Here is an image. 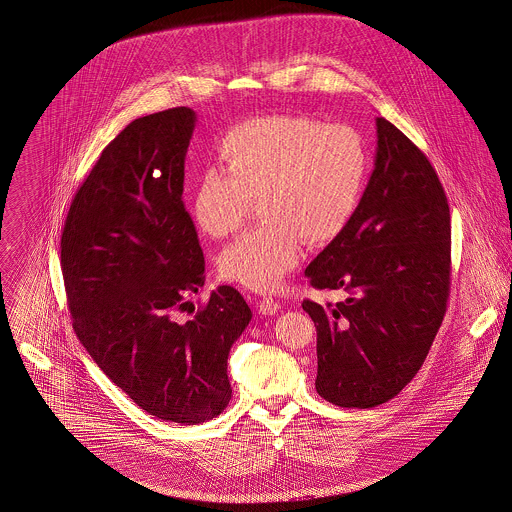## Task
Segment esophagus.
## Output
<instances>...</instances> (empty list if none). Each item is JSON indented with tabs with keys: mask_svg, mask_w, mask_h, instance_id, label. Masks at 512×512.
I'll use <instances>...</instances> for the list:
<instances>
[{
	"mask_svg": "<svg viewBox=\"0 0 512 512\" xmlns=\"http://www.w3.org/2000/svg\"><path fill=\"white\" fill-rule=\"evenodd\" d=\"M279 308H281V303H279L277 299H273V297H264V299L258 303V312H260V314H268V316L275 314Z\"/></svg>",
	"mask_w": 512,
	"mask_h": 512,
	"instance_id": "1",
	"label": "esophagus"
}]
</instances>
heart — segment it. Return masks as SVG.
<instances>
[{
  "mask_svg": "<svg viewBox=\"0 0 512 512\" xmlns=\"http://www.w3.org/2000/svg\"><path fill=\"white\" fill-rule=\"evenodd\" d=\"M221 169H205L192 192V215L205 235L239 231L250 200L264 223L229 244L219 273L252 291L281 285L308 246L338 239L365 194L371 155L347 124L303 114H268L231 128L217 143Z\"/></svg>",
  "mask_w": 512,
  "mask_h": 512,
  "instance_id": "obj_1",
  "label": "heart"
}]
</instances>
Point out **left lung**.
Listing matches in <instances>:
<instances>
[{
    "instance_id": "8db88e82",
    "label": "left lung",
    "mask_w": 512,
    "mask_h": 512,
    "mask_svg": "<svg viewBox=\"0 0 512 512\" xmlns=\"http://www.w3.org/2000/svg\"><path fill=\"white\" fill-rule=\"evenodd\" d=\"M334 307L303 301L316 326V392L340 408H375L421 369L450 293V209L421 149L376 118L375 171L340 237L308 266Z\"/></svg>"
}]
</instances>
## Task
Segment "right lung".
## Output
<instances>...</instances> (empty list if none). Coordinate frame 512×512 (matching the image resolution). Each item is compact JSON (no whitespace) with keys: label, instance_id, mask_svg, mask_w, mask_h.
Here are the masks:
<instances>
[{"label":"right lung","instance_id":"1","mask_svg":"<svg viewBox=\"0 0 512 512\" xmlns=\"http://www.w3.org/2000/svg\"><path fill=\"white\" fill-rule=\"evenodd\" d=\"M196 112L169 108L128 124L77 190L62 233L73 330L118 388L182 425L231 400L227 359L252 312L231 285L178 320L204 287L205 260L182 202Z\"/></svg>","mask_w":512,"mask_h":512}]
</instances>
